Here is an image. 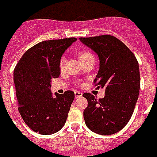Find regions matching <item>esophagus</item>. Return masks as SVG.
<instances>
[{
  "label": "esophagus",
  "instance_id": "34e87169",
  "mask_svg": "<svg viewBox=\"0 0 157 157\" xmlns=\"http://www.w3.org/2000/svg\"><path fill=\"white\" fill-rule=\"evenodd\" d=\"M74 95H75V98H80V97H82L83 94L81 92H79V91H75L74 92Z\"/></svg>",
  "mask_w": 157,
  "mask_h": 157
}]
</instances>
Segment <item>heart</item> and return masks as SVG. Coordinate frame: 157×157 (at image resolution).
I'll use <instances>...</instances> for the list:
<instances>
[{"label": "heart", "instance_id": "b5f03b06", "mask_svg": "<svg viewBox=\"0 0 157 157\" xmlns=\"http://www.w3.org/2000/svg\"><path fill=\"white\" fill-rule=\"evenodd\" d=\"M77 56H78V57L79 59L80 63H83L85 60H87V59H89L90 57H92V56H93V55H92L91 53H90L89 52H86V51L79 52L77 54ZM64 62H65V57L63 56V57L61 58V60H60V67H62L63 64H64Z\"/></svg>", "mask_w": 157, "mask_h": 157}]
</instances>
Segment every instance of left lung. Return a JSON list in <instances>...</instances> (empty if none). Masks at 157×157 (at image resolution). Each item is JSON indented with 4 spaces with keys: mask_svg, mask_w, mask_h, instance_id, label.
<instances>
[{
    "mask_svg": "<svg viewBox=\"0 0 157 157\" xmlns=\"http://www.w3.org/2000/svg\"><path fill=\"white\" fill-rule=\"evenodd\" d=\"M100 60L94 83L105 89L104 98L97 100L84 93L88 106L84 111L86 126L95 134L110 135L123 129L132 117L139 97L140 77L133 52L114 36L105 34L79 38Z\"/></svg>",
    "mask_w": 157,
    "mask_h": 157,
    "instance_id": "left-lung-1",
    "label": "left lung"
}]
</instances>
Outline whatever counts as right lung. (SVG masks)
Returning <instances> with one entry per match:
<instances>
[{"mask_svg": "<svg viewBox=\"0 0 157 157\" xmlns=\"http://www.w3.org/2000/svg\"><path fill=\"white\" fill-rule=\"evenodd\" d=\"M76 38L42 41L29 49L13 73L18 112L24 123L40 134H55L66 123L74 93L51 91L60 75V60Z\"/></svg>", "mask_w": 157, "mask_h": 157, "instance_id": "right-lung-1", "label": "right lung"}]
</instances>
